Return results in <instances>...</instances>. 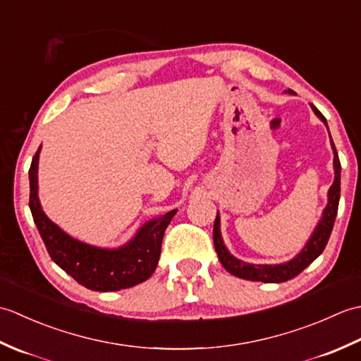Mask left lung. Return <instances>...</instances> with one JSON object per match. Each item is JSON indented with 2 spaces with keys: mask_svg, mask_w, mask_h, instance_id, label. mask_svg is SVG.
Masks as SVG:
<instances>
[{
  "mask_svg": "<svg viewBox=\"0 0 361 361\" xmlns=\"http://www.w3.org/2000/svg\"><path fill=\"white\" fill-rule=\"evenodd\" d=\"M287 93L293 94V91L288 90ZM312 110L315 111L317 116L323 121L327 127L326 118L321 114V111L317 109V106L312 105ZM331 144L334 149L335 180H334V185L331 186V189H329V194H327L329 200H327V206L323 211V217H321L318 226L315 228V231H313V234L310 235L309 242L305 243L302 251L299 252L296 257L288 260V262H286V264L255 265V264L243 262V260H239L237 257H234L225 247L224 239H221L220 217L217 212L216 221H214V247H216L219 260L221 262V265L225 267L226 271H229L231 274L237 276V278H242V279L259 281V282H267V283H279V282H286L288 279H293L295 276L301 273L304 268H307L313 262V260H315L321 255V252L324 251L326 245L329 242V237H331V233H332L336 212H338V202H340L341 164H340L338 153H336L332 137H331Z\"/></svg>",
  "mask_w": 361,
  "mask_h": 361,
  "instance_id": "1",
  "label": "left lung"
}]
</instances>
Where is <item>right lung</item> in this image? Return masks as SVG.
<instances>
[{
	"label": "right lung",
	"instance_id": "right-lung-1",
	"mask_svg": "<svg viewBox=\"0 0 361 361\" xmlns=\"http://www.w3.org/2000/svg\"><path fill=\"white\" fill-rule=\"evenodd\" d=\"M40 149L42 145L29 169V208L54 262L80 286L94 291H116L147 281L158 265L161 242L176 209L147 221L137 229L132 240L116 250L97 248L75 240L52 224L40 206L37 180Z\"/></svg>",
	"mask_w": 361,
	"mask_h": 361
}]
</instances>
